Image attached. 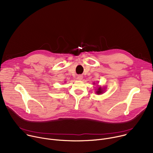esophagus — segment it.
I'll return each mask as SVG.
<instances>
[{
  "label": "esophagus",
  "mask_w": 153,
  "mask_h": 153,
  "mask_svg": "<svg viewBox=\"0 0 153 153\" xmlns=\"http://www.w3.org/2000/svg\"><path fill=\"white\" fill-rule=\"evenodd\" d=\"M78 80H81L82 79H83V76H82V75H79L78 76H77V78Z\"/></svg>",
  "instance_id": "esophagus-1"
}]
</instances>
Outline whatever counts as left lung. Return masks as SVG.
Wrapping results in <instances>:
<instances>
[{"label":"left lung","mask_w":153,"mask_h":153,"mask_svg":"<svg viewBox=\"0 0 153 153\" xmlns=\"http://www.w3.org/2000/svg\"><path fill=\"white\" fill-rule=\"evenodd\" d=\"M103 92H104L103 88L100 86V87H98V88L97 89V91H96V93L97 94H100L103 93Z\"/></svg>","instance_id":"8db88e82"}]
</instances>
